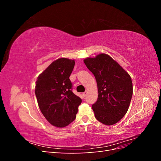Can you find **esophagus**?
I'll use <instances>...</instances> for the list:
<instances>
[{
    "label": "esophagus",
    "instance_id": "34e87169",
    "mask_svg": "<svg viewBox=\"0 0 161 161\" xmlns=\"http://www.w3.org/2000/svg\"><path fill=\"white\" fill-rule=\"evenodd\" d=\"M86 94H87V91H85L84 92H82V95H83L84 97H85L86 95Z\"/></svg>",
    "mask_w": 161,
    "mask_h": 161
}]
</instances>
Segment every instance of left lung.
<instances>
[{
  "mask_svg": "<svg viewBox=\"0 0 161 161\" xmlns=\"http://www.w3.org/2000/svg\"><path fill=\"white\" fill-rule=\"evenodd\" d=\"M84 63L94 75L98 99L92 105L96 119L105 125H114L127 113L133 93L128 73L106 53L86 58Z\"/></svg>",
  "mask_w": 161,
  "mask_h": 161,
  "instance_id": "1",
  "label": "left lung"
}]
</instances>
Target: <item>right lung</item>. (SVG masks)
Listing matches in <instances>:
<instances>
[{"label": "right lung", "mask_w": 161, "mask_h": 161, "mask_svg": "<svg viewBox=\"0 0 161 161\" xmlns=\"http://www.w3.org/2000/svg\"><path fill=\"white\" fill-rule=\"evenodd\" d=\"M75 60L58 58L38 76L35 93L42 114L50 124L66 127L76 118L82 100L72 91L69 79Z\"/></svg>", "instance_id": "right-lung-1"}]
</instances>
